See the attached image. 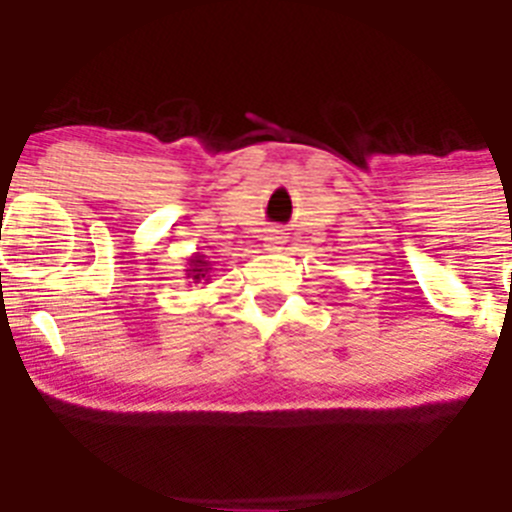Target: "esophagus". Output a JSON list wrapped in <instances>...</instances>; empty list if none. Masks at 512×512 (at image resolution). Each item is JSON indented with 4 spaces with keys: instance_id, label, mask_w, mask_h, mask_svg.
<instances>
[{
    "instance_id": "obj_1",
    "label": "esophagus",
    "mask_w": 512,
    "mask_h": 512,
    "mask_svg": "<svg viewBox=\"0 0 512 512\" xmlns=\"http://www.w3.org/2000/svg\"><path fill=\"white\" fill-rule=\"evenodd\" d=\"M284 243V233L282 230H271L269 235H266V246L269 248H279Z\"/></svg>"
}]
</instances>
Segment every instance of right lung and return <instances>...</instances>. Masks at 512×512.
<instances>
[{"instance_id": "right-lung-1", "label": "right lung", "mask_w": 512, "mask_h": 512, "mask_svg": "<svg viewBox=\"0 0 512 512\" xmlns=\"http://www.w3.org/2000/svg\"><path fill=\"white\" fill-rule=\"evenodd\" d=\"M192 266H194V269H189V271H192V274H194V282H200V279L202 277H205V274H202V271H205V266H207V261H202V256H197V259H194L192 261Z\"/></svg>"}]
</instances>
